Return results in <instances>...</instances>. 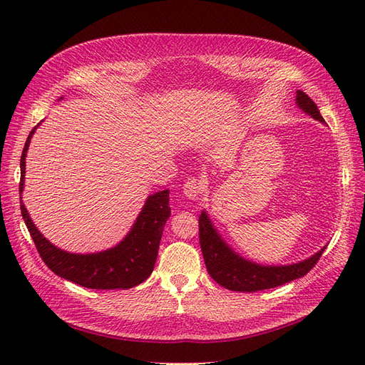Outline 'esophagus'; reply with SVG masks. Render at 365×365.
Here are the masks:
<instances>
[{
    "label": "esophagus",
    "instance_id": "1",
    "mask_svg": "<svg viewBox=\"0 0 365 365\" xmlns=\"http://www.w3.org/2000/svg\"><path fill=\"white\" fill-rule=\"evenodd\" d=\"M202 189H204V185H202V182L200 180L190 178L189 181L184 184L182 192H184V196H187V197H189V200L195 201V200H197V197H200Z\"/></svg>",
    "mask_w": 365,
    "mask_h": 365
}]
</instances>
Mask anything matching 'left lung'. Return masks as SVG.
Returning a JSON list of instances; mask_svg holds the SVG:
<instances>
[{
    "instance_id": "1",
    "label": "left lung",
    "mask_w": 365,
    "mask_h": 365,
    "mask_svg": "<svg viewBox=\"0 0 365 365\" xmlns=\"http://www.w3.org/2000/svg\"><path fill=\"white\" fill-rule=\"evenodd\" d=\"M297 105L304 113L324 123L312 98L300 90L297 91ZM200 244L210 277L224 288L237 292L271 289L300 279L315 267L326 250V247H323L312 257L300 263L283 264V267H264V264L252 263L240 257L225 244L205 212L200 216Z\"/></svg>"
}]
</instances>
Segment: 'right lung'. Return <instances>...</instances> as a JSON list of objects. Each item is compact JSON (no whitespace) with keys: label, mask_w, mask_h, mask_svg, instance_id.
<instances>
[{"label":"right lung","mask_w":365,"mask_h":365,"mask_svg":"<svg viewBox=\"0 0 365 365\" xmlns=\"http://www.w3.org/2000/svg\"><path fill=\"white\" fill-rule=\"evenodd\" d=\"M21 155L19 195L24 190L26 155L33 132ZM21 215L43 263L59 277L90 289H129L145 282L155 267L163 230L170 216L169 190L150 195L128 236L111 250L94 254L67 252L43 237L21 201Z\"/></svg>","instance_id":"1"}]
</instances>
